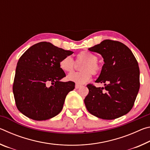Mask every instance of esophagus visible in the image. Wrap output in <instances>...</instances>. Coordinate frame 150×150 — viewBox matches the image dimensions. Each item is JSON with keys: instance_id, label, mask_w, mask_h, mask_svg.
Wrapping results in <instances>:
<instances>
[{"instance_id": "obj_1", "label": "esophagus", "mask_w": 150, "mask_h": 150, "mask_svg": "<svg viewBox=\"0 0 150 150\" xmlns=\"http://www.w3.org/2000/svg\"><path fill=\"white\" fill-rule=\"evenodd\" d=\"M81 87V85H78V84L75 85V88H80Z\"/></svg>"}]
</instances>
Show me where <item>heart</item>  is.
<instances>
[{
    "label": "heart",
    "mask_w": 150,
    "mask_h": 150,
    "mask_svg": "<svg viewBox=\"0 0 150 150\" xmlns=\"http://www.w3.org/2000/svg\"><path fill=\"white\" fill-rule=\"evenodd\" d=\"M97 57L88 52H81L76 55L75 62L83 63L80 65L79 73H74L69 75L67 79L77 84H84L90 80L91 75H96L99 73L100 66L97 62ZM59 67L63 72L66 73H72L75 70L76 64L70 56H65L61 59L59 62Z\"/></svg>",
    "instance_id": "heart-1"
}]
</instances>
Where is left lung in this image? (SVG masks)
Wrapping results in <instances>:
<instances>
[{
    "instance_id": "1",
    "label": "left lung",
    "mask_w": 150,
    "mask_h": 150,
    "mask_svg": "<svg viewBox=\"0 0 150 150\" xmlns=\"http://www.w3.org/2000/svg\"><path fill=\"white\" fill-rule=\"evenodd\" d=\"M100 54L104 65L95 81L105 87L87 85L88 94L84 102L87 110L96 117L113 120L132 108L139 88L138 63L132 51L122 43L105 40L88 48Z\"/></svg>"
}]
</instances>
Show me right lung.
<instances>
[{"mask_svg":"<svg viewBox=\"0 0 150 150\" xmlns=\"http://www.w3.org/2000/svg\"><path fill=\"white\" fill-rule=\"evenodd\" d=\"M72 54L46 42L34 44L24 53L17 63L12 87L20 112L40 121L54 117L62 111L75 83L60 81L66 75L59 62Z\"/></svg>","mask_w":150,"mask_h":150,"instance_id":"obj_1","label":"right lung"}]
</instances>
